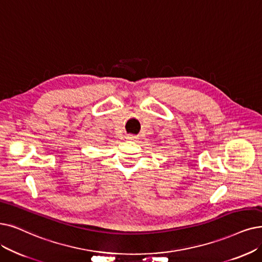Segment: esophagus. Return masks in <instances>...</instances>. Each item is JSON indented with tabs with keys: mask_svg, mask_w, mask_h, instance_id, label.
<instances>
[{
	"mask_svg": "<svg viewBox=\"0 0 262 262\" xmlns=\"http://www.w3.org/2000/svg\"><path fill=\"white\" fill-rule=\"evenodd\" d=\"M125 139H127L128 141H135V140H138V137H135V135H127Z\"/></svg>",
	"mask_w": 262,
	"mask_h": 262,
	"instance_id": "esophagus-1",
	"label": "esophagus"
}]
</instances>
